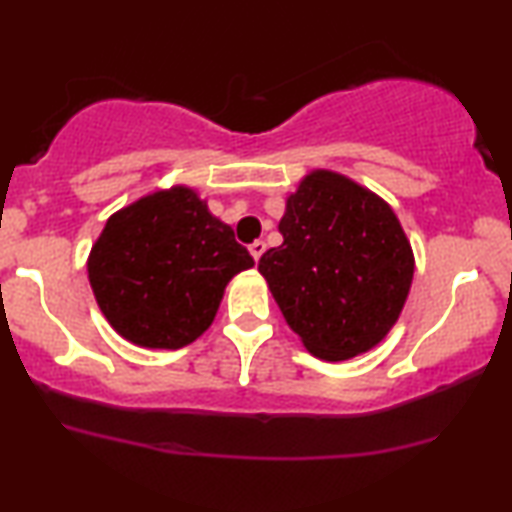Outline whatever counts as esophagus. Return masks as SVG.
<instances>
[{
  "mask_svg": "<svg viewBox=\"0 0 512 512\" xmlns=\"http://www.w3.org/2000/svg\"><path fill=\"white\" fill-rule=\"evenodd\" d=\"M263 251H265V242L263 240H256L254 244H249V254L254 256V261H258V258L263 256Z\"/></svg>",
  "mask_w": 512,
  "mask_h": 512,
  "instance_id": "esophagus-1",
  "label": "esophagus"
}]
</instances>
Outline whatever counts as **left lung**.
I'll list each match as a JSON object with an SVG mask.
<instances>
[{
  "label": "left lung",
  "instance_id": "left-lung-1",
  "mask_svg": "<svg viewBox=\"0 0 512 512\" xmlns=\"http://www.w3.org/2000/svg\"><path fill=\"white\" fill-rule=\"evenodd\" d=\"M284 242L258 272L286 324L324 361L387 338L408 300L415 254L387 200L331 170H312L286 198Z\"/></svg>",
  "mask_w": 512,
  "mask_h": 512
}]
</instances>
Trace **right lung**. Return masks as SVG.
<instances>
[{
  "instance_id": "add662e5",
  "label": "right lung",
  "mask_w": 512,
  "mask_h": 512,
  "mask_svg": "<svg viewBox=\"0 0 512 512\" xmlns=\"http://www.w3.org/2000/svg\"><path fill=\"white\" fill-rule=\"evenodd\" d=\"M254 258L191 186L153 191L104 223L88 279L111 328L132 345L179 349L212 326L223 291Z\"/></svg>"
}]
</instances>
